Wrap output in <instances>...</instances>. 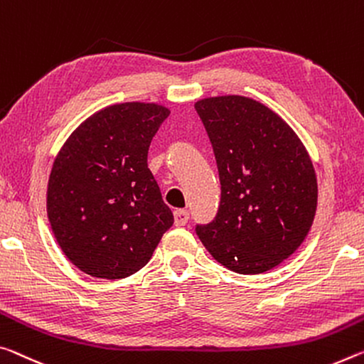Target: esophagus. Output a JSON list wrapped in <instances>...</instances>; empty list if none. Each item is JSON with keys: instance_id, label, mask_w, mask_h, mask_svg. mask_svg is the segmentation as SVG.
Segmentation results:
<instances>
[{"instance_id": "obj_1", "label": "esophagus", "mask_w": 364, "mask_h": 364, "mask_svg": "<svg viewBox=\"0 0 364 364\" xmlns=\"http://www.w3.org/2000/svg\"><path fill=\"white\" fill-rule=\"evenodd\" d=\"M189 220V212L188 210H175V225L176 227H183Z\"/></svg>"}]
</instances>
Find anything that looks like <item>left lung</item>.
Here are the masks:
<instances>
[{
    "label": "left lung",
    "instance_id": "8db88e82",
    "mask_svg": "<svg viewBox=\"0 0 364 364\" xmlns=\"http://www.w3.org/2000/svg\"><path fill=\"white\" fill-rule=\"evenodd\" d=\"M215 155L222 198L215 220L196 233L217 262L264 274L306 238L317 207L313 161L296 132L264 103L243 95L198 100Z\"/></svg>",
    "mask_w": 364,
    "mask_h": 364
}]
</instances>
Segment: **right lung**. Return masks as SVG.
<instances>
[{
	"instance_id": "obj_1",
	"label": "right lung",
	"mask_w": 364,
	"mask_h": 364,
	"mask_svg": "<svg viewBox=\"0 0 364 364\" xmlns=\"http://www.w3.org/2000/svg\"><path fill=\"white\" fill-rule=\"evenodd\" d=\"M168 114L159 103H114L82 121L58 152L48 220L61 251L87 275L136 274L173 225L147 166L149 146Z\"/></svg>"
}]
</instances>
